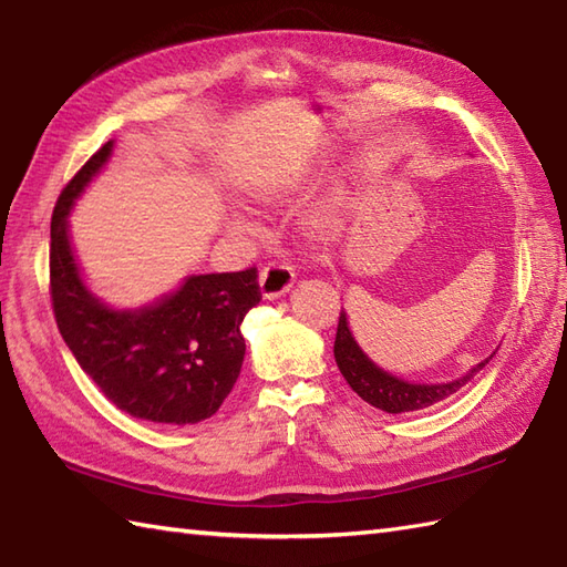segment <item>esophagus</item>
Here are the masks:
<instances>
[{
	"instance_id": "obj_1",
	"label": "esophagus",
	"mask_w": 567,
	"mask_h": 567,
	"mask_svg": "<svg viewBox=\"0 0 567 567\" xmlns=\"http://www.w3.org/2000/svg\"><path fill=\"white\" fill-rule=\"evenodd\" d=\"M262 299H277L292 290L295 270L287 262H268L258 277Z\"/></svg>"
}]
</instances>
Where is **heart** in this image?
I'll return each mask as SVG.
<instances>
[{"label": "heart", "instance_id": "heart-1", "mask_svg": "<svg viewBox=\"0 0 567 567\" xmlns=\"http://www.w3.org/2000/svg\"><path fill=\"white\" fill-rule=\"evenodd\" d=\"M246 189L250 192L252 197L256 199H262V202H272V199H277V197H282V192L287 189L285 187V183L280 177H270V175H252V177H248V183H246ZM346 199V187H339V192H336V197H333V202L329 204L327 209L323 212H319V216H317V221H315V226L319 228V231H331V228L339 224V216H341V202Z\"/></svg>", "mask_w": 567, "mask_h": 567}]
</instances>
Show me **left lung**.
Here are the masks:
<instances>
[{
  "instance_id": "8db88e82",
  "label": "left lung",
  "mask_w": 567,
  "mask_h": 567,
  "mask_svg": "<svg viewBox=\"0 0 567 567\" xmlns=\"http://www.w3.org/2000/svg\"><path fill=\"white\" fill-rule=\"evenodd\" d=\"M492 355L480 360V363L470 368L465 375L449 382H409L392 375L388 370H382L375 360L368 358L363 348L358 346L351 327H348V315L343 309H341L339 331H336V343H333L336 365H339L346 382L351 384V390L360 396V400H365L370 406L382 409V412L388 414L419 412V409H426L449 400L451 394H455L463 384H467L489 363Z\"/></svg>"
}]
</instances>
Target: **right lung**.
Instances as JSON below:
<instances>
[{"label": "right lung", "instance_id": "obj_1", "mask_svg": "<svg viewBox=\"0 0 567 567\" xmlns=\"http://www.w3.org/2000/svg\"><path fill=\"white\" fill-rule=\"evenodd\" d=\"M114 153V141L82 165L51 221V297L60 336L80 368L122 412L155 424H197L224 404L240 375L248 311L260 302L256 268L187 275L151 305H106L84 280L68 216Z\"/></svg>", "mask_w": 567, "mask_h": 567}]
</instances>
